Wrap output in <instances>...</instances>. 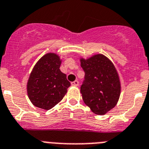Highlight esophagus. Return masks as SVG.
Here are the masks:
<instances>
[{
    "label": "esophagus",
    "instance_id": "1",
    "mask_svg": "<svg viewBox=\"0 0 149 149\" xmlns=\"http://www.w3.org/2000/svg\"><path fill=\"white\" fill-rule=\"evenodd\" d=\"M71 85L73 86H79V82L77 80H75L74 82H71Z\"/></svg>",
    "mask_w": 149,
    "mask_h": 149
}]
</instances>
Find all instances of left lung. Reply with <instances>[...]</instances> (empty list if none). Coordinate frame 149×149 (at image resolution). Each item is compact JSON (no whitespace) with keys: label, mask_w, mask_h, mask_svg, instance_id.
Returning a JSON list of instances; mask_svg holds the SVG:
<instances>
[{"label":"left lung","mask_w":149,"mask_h":149,"mask_svg":"<svg viewBox=\"0 0 149 149\" xmlns=\"http://www.w3.org/2000/svg\"><path fill=\"white\" fill-rule=\"evenodd\" d=\"M85 80L80 88L83 102L97 115H104L117 105L121 85L112 61L102 54L80 57Z\"/></svg>","instance_id":"8db88e82"}]
</instances>
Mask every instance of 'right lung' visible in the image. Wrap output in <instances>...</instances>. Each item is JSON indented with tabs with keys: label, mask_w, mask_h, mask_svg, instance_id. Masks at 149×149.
I'll use <instances>...</instances> for the list:
<instances>
[{
	"label": "right lung",
	"mask_w": 149,
	"mask_h": 149,
	"mask_svg": "<svg viewBox=\"0 0 149 149\" xmlns=\"http://www.w3.org/2000/svg\"><path fill=\"white\" fill-rule=\"evenodd\" d=\"M61 57L47 53L36 63L27 82V94L34 106L50 110L59 103L67 92L70 82L60 70Z\"/></svg>",
	"instance_id": "right-lung-1"
}]
</instances>
